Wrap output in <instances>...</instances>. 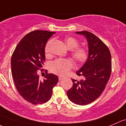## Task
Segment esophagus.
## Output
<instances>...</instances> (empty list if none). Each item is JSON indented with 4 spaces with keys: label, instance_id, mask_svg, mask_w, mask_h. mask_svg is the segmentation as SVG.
<instances>
[{
    "label": "esophagus",
    "instance_id": "34e87169",
    "mask_svg": "<svg viewBox=\"0 0 126 126\" xmlns=\"http://www.w3.org/2000/svg\"><path fill=\"white\" fill-rule=\"evenodd\" d=\"M63 79H64V78L62 77H61V76H59V81H61L62 80H63Z\"/></svg>",
    "mask_w": 126,
    "mask_h": 126
}]
</instances>
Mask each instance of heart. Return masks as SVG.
<instances>
[{"instance_id":"1","label":"heart","mask_w":126,"mask_h":126,"mask_svg":"<svg viewBox=\"0 0 126 126\" xmlns=\"http://www.w3.org/2000/svg\"><path fill=\"white\" fill-rule=\"evenodd\" d=\"M67 48L72 49L71 55L74 60L78 63H83L86 60L88 57V51L84 47H77L79 42L72 37H68L64 39ZM52 40L49 41L45 48V52L46 57L51 55V47ZM74 67V63L69 59H57L50 64V70L52 73L60 76H65Z\"/></svg>"}]
</instances>
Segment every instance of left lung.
Instances as JSON below:
<instances>
[{"instance_id": "8db88e82", "label": "left lung", "mask_w": 126, "mask_h": 126, "mask_svg": "<svg viewBox=\"0 0 126 126\" xmlns=\"http://www.w3.org/2000/svg\"><path fill=\"white\" fill-rule=\"evenodd\" d=\"M76 33L87 39L89 55L84 65L76 72L83 79H72L73 86L67 95L74 103L83 106L95 101L103 93L110 76L112 60L108 47L96 35L86 31Z\"/></svg>"}]
</instances>
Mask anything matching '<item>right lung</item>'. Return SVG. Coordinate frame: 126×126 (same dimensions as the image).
<instances>
[{"label":"right lung","mask_w":126,"mask_h":126,"mask_svg":"<svg viewBox=\"0 0 126 126\" xmlns=\"http://www.w3.org/2000/svg\"><path fill=\"white\" fill-rule=\"evenodd\" d=\"M55 33L42 30L28 33L20 41L11 57V73L17 90L25 100L35 105L50 100L53 87L59 81L56 75L47 74V70L43 80L39 75L45 60L46 44Z\"/></svg>","instance_id":"1"}]
</instances>
